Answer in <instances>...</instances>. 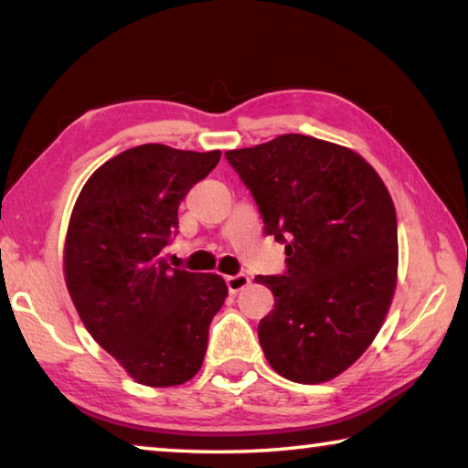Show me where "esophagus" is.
<instances>
[{
  "instance_id": "1",
  "label": "esophagus",
  "mask_w": 468,
  "mask_h": 468,
  "mask_svg": "<svg viewBox=\"0 0 468 468\" xmlns=\"http://www.w3.org/2000/svg\"><path fill=\"white\" fill-rule=\"evenodd\" d=\"M225 282H227V289H229V291H231V292H237V291H241L243 287H248V284H250V276L239 272V274L227 276Z\"/></svg>"
}]
</instances>
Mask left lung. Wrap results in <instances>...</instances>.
Instances as JSON below:
<instances>
[{
    "label": "left lung",
    "instance_id": "1",
    "mask_svg": "<svg viewBox=\"0 0 468 468\" xmlns=\"http://www.w3.org/2000/svg\"><path fill=\"white\" fill-rule=\"evenodd\" d=\"M225 156L287 253L282 274L253 279L274 295L258 326L266 359L291 382H328L366 353L390 307L392 197L366 158L303 133Z\"/></svg>",
    "mask_w": 468,
    "mask_h": 468
}]
</instances>
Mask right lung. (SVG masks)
<instances>
[{"instance_id":"add662e5","label":"right lung","mask_w":468,"mask_h":468,"mask_svg":"<svg viewBox=\"0 0 468 468\" xmlns=\"http://www.w3.org/2000/svg\"><path fill=\"white\" fill-rule=\"evenodd\" d=\"M218 161L220 150H123L92 173L69 218L63 271L78 315L144 386H177L197 374L208 326L225 303L223 276L165 260L181 200Z\"/></svg>"}]
</instances>
